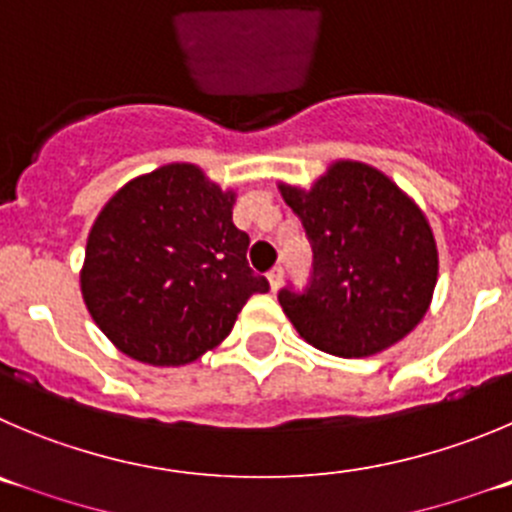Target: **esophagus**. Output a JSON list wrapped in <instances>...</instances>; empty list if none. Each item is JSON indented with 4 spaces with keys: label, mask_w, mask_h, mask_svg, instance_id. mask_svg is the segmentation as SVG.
<instances>
[{
    "label": "esophagus",
    "mask_w": 512,
    "mask_h": 512,
    "mask_svg": "<svg viewBox=\"0 0 512 512\" xmlns=\"http://www.w3.org/2000/svg\"><path fill=\"white\" fill-rule=\"evenodd\" d=\"M283 267H272L270 272H267V283H270V290L272 293H278L280 285H283Z\"/></svg>",
    "instance_id": "34e87169"
}]
</instances>
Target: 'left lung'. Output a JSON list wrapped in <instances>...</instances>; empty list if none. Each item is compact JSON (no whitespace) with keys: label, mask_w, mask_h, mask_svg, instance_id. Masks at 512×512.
I'll return each mask as SVG.
<instances>
[{"label":"left lung","mask_w":512,"mask_h":512,"mask_svg":"<svg viewBox=\"0 0 512 512\" xmlns=\"http://www.w3.org/2000/svg\"><path fill=\"white\" fill-rule=\"evenodd\" d=\"M313 242V280L278 300L303 341L341 358L386 351L427 315L439 275L429 219L384 171L333 161L310 189L278 184Z\"/></svg>","instance_id":"8db88e82"}]
</instances>
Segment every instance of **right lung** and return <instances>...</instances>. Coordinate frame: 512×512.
Here are the masks:
<instances>
[{
  "mask_svg": "<svg viewBox=\"0 0 512 512\" xmlns=\"http://www.w3.org/2000/svg\"><path fill=\"white\" fill-rule=\"evenodd\" d=\"M232 189L199 166L166 164L113 194L85 245L80 290L95 326L148 366H184L217 348L242 305L270 283L247 265Z\"/></svg>",
  "mask_w": 512,
  "mask_h": 512,
  "instance_id": "1",
  "label": "right lung"
}]
</instances>
